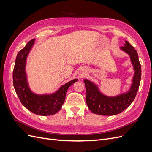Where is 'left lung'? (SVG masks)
<instances>
[{"mask_svg": "<svg viewBox=\"0 0 152 152\" xmlns=\"http://www.w3.org/2000/svg\"><path fill=\"white\" fill-rule=\"evenodd\" d=\"M121 49L129 56L134 71L131 86L126 93L115 96H108L103 94L96 84L84 79L86 88V103L89 109L95 114L110 116L120 113L129 107L136 96L141 76L138 55L134 48L126 40L124 46L121 47Z\"/></svg>", "mask_w": 152, "mask_h": 152, "instance_id": "obj_1", "label": "left lung"}]
</instances>
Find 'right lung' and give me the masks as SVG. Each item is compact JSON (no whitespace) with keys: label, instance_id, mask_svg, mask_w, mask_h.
<instances>
[{"label":"right lung","instance_id":"add662e5","mask_svg":"<svg viewBox=\"0 0 152 152\" xmlns=\"http://www.w3.org/2000/svg\"><path fill=\"white\" fill-rule=\"evenodd\" d=\"M32 39L18 53L13 70V85L21 103L24 107L38 115H52L59 112L65 102L66 93L71 85L78 79H75L61 86L53 93L38 94L30 89L26 72L27 56L34 45Z\"/></svg>","mask_w":152,"mask_h":152}]
</instances>
